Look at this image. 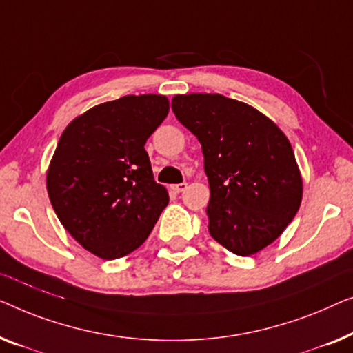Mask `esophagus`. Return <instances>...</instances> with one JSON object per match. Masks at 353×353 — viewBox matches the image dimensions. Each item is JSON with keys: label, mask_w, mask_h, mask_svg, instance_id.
Returning <instances> with one entry per match:
<instances>
[{"label": "esophagus", "mask_w": 353, "mask_h": 353, "mask_svg": "<svg viewBox=\"0 0 353 353\" xmlns=\"http://www.w3.org/2000/svg\"><path fill=\"white\" fill-rule=\"evenodd\" d=\"M187 188V183L182 182V183H176V185H171V190L176 192V193H181Z\"/></svg>", "instance_id": "esophagus-1"}]
</instances>
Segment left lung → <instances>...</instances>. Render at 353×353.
Returning <instances> with one entry per match:
<instances>
[{"label":"left lung","instance_id":"obj_1","mask_svg":"<svg viewBox=\"0 0 353 353\" xmlns=\"http://www.w3.org/2000/svg\"><path fill=\"white\" fill-rule=\"evenodd\" d=\"M172 112L196 136L210 182V233L236 256L274 243L302 201L291 142L269 117L222 94H177Z\"/></svg>","mask_w":353,"mask_h":353}]
</instances>
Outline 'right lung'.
I'll return each mask as SVG.
<instances>
[{
  "instance_id": "add662e5",
  "label": "right lung",
  "mask_w": 353,
  "mask_h": 353,
  "mask_svg": "<svg viewBox=\"0 0 353 353\" xmlns=\"http://www.w3.org/2000/svg\"><path fill=\"white\" fill-rule=\"evenodd\" d=\"M168 112L161 94L125 96L78 115L59 139L49 200L65 230L101 259L137 250L170 201L143 148Z\"/></svg>"
}]
</instances>
